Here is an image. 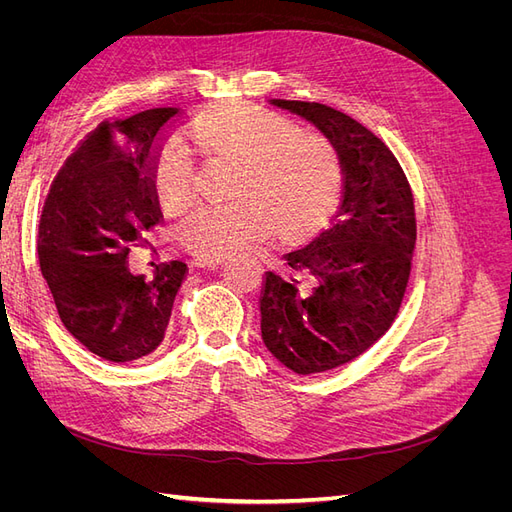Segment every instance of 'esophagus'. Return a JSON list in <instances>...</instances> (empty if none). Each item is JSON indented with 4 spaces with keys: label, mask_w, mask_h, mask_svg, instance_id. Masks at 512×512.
Instances as JSON below:
<instances>
[{
    "label": "esophagus",
    "mask_w": 512,
    "mask_h": 512,
    "mask_svg": "<svg viewBox=\"0 0 512 512\" xmlns=\"http://www.w3.org/2000/svg\"><path fill=\"white\" fill-rule=\"evenodd\" d=\"M222 262H224V258H215V256H196V258H194V267H198V269H213V267L222 265Z\"/></svg>",
    "instance_id": "34e87169"
}]
</instances>
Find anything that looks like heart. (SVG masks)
I'll use <instances>...</instances> for the list:
<instances>
[{
	"label": "heart",
	"instance_id": "1",
	"mask_svg": "<svg viewBox=\"0 0 512 512\" xmlns=\"http://www.w3.org/2000/svg\"><path fill=\"white\" fill-rule=\"evenodd\" d=\"M194 141L209 156L241 164L237 203L207 205L181 226L183 243L200 256L239 254L271 237L297 239L331 218L342 192L333 151L294 123L250 106H222L196 119ZM153 179L170 211L194 200V153L183 138L164 141L153 158Z\"/></svg>",
	"mask_w": 512,
	"mask_h": 512
}]
</instances>
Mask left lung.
I'll return each mask as SVG.
<instances>
[{
    "mask_svg": "<svg viewBox=\"0 0 512 512\" xmlns=\"http://www.w3.org/2000/svg\"><path fill=\"white\" fill-rule=\"evenodd\" d=\"M316 126L337 151L342 205L329 226L265 273L260 333L294 374L354 361L389 331L408 286L416 243L414 198L399 162L359 121L318 102L271 100Z\"/></svg>",
    "mask_w": 512,
    "mask_h": 512,
    "instance_id": "1",
    "label": "left lung"
}]
</instances>
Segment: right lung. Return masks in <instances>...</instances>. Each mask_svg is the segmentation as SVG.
<instances>
[{"instance_id": "right-lung-1", "label": "right lung", "mask_w": 512, "mask_h": 512, "mask_svg": "<svg viewBox=\"0 0 512 512\" xmlns=\"http://www.w3.org/2000/svg\"><path fill=\"white\" fill-rule=\"evenodd\" d=\"M179 108L162 106L100 123L61 166L38 228L40 271L74 339L104 361L130 363L156 350L188 271L162 262L134 275L128 254L162 220L153 147Z\"/></svg>"}]
</instances>
